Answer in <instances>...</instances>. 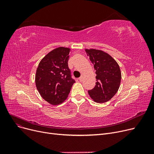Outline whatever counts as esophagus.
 <instances>
[{
    "label": "esophagus",
    "instance_id": "1",
    "mask_svg": "<svg viewBox=\"0 0 154 154\" xmlns=\"http://www.w3.org/2000/svg\"><path fill=\"white\" fill-rule=\"evenodd\" d=\"M82 79H83V77H82V76H81V77H79V80L80 82H82Z\"/></svg>",
    "mask_w": 154,
    "mask_h": 154
}]
</instances>
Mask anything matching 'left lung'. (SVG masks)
I'll return each instance as SVG.
<instances>
[{
    "label": "left lung",
    "instance_id": "8db88e82",
    "mask_svg": "<svg viewBox=\"0 0 154 154\" xmlns=\"http://www.w3.org/2000/svg\"><path fill=\"white\" fill-rule=\"evenodd\" d=\"M95 70V86L88 93L93 100L104 103L110 100L117 92L121 78V72L116 60L107 53L101 50H85Z\"/></svg>",
    "mask_w": 154,
    "mask_h": 154
}]
</instances>
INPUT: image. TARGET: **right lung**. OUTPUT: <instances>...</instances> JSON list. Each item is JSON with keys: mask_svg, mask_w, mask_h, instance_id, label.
Wrapping results in <instances>:
<instances>
[{"mask_svg": "<svg viewBox=\"0 0 154 154\" xmlns=\"http://www.w3.org/2000/svg\"><path fill=\"white\" fill-rule=\"evenodd\" d=\"M70 49L60 47L48 52L40 60L36 70L35 85L40 95L52 105L62 103L75 82L68 67Z\"/></svg>", "mask_w": 154, "mask_h": 154, "instance_id": "obj_1", "label": "right lung"}]
</instances>
